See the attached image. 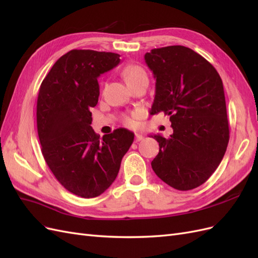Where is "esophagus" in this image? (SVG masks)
<instances>
[{
  "label": "esophagus",
  "instance_id": "34e87169",
  "mask_svg": "<svg viewBox=\"0 0 258 258\" xmlns=\"http://www.w3.org/2000/svg\"><path fill=\"white\" fill-rule=\"evenodd\" d=\"M143 139H144V137H143L141 134H139V132H137L136 137H135V141H136V142H140V141H142Z\"/></svg>",
  "mask_w": 258,
  "mask_h": 258
}]
</instances>
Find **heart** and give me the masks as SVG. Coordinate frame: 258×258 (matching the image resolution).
Segmentation results:
<instances>
[{
  "instance_id": "b5f03b06",
  "label": "heart",
  "mask_w": 258,
  "mask_h": 258,
  "mask_svg": "<svg viewBox=\"0 0 258 258\" xmlns=\"http://www.w3.org/2000/svg\"><path fill=\"white\" fill-rule=\"evenodd\" d=\"M122 76L128 85L138 80L147 79L144 70L141 67H138V66H128L124 68L122 71ZM124 123L132 124L134 123V120H132V118H130V117H126V118H124Z\"/></svg>"
}]
</instances>
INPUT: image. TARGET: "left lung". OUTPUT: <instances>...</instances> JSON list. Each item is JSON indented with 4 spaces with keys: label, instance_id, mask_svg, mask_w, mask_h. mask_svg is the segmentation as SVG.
<instances>
[{
    "label": "left lung",
    "instance_id": "left-lung-1",
    "mask_svg": "<svg viewBox=\"0 0 258 258\" xmlns=\"http://www.w3.org/2000/svg\"><path fill=\"white\" fill-rule=\"evenodd\" d=\"M145 62L156 79L151 115L170 116L173 134L152 136L159 153L157 176L178 190L204 184L220 165L229 141L223 82L215 68L185 46L155 48Z\"/></svg>",
    "mask_w": 258,
    "mask_h": 258
}]
</instances>
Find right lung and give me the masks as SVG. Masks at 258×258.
Here are the masks:
<instances>
[{"instance_id":"right-lung-1","label":"right lung","mask_w":258,"mask_h":258,"mask_svg":"<svg viewBox=\"0 0 258 258\" xmlns=\"http://www.w3.org/2000/svg\"><path fill=\"white\" fill-rule=\"evenodd\" d=\"M118 53L73 49L60 57L41 84L36 105L42 154L67 190L100 196L118 174L135 135L124 128L100 139L91 128L98 103V77L120 62Z\"/></svg>"}]
</instances>
